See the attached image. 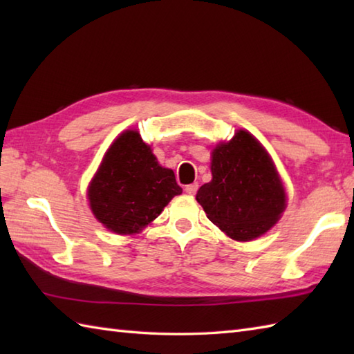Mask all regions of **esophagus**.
<instances>
[{"instance_id": "34e87169", "label": "esophagus", "mask_w": 354, "mask_h": 354, "mask_svg": "<svg viewBox=\"0 0 354 354\" xmlns=\"http://www.w3.org/2000/svg\"><path fill=\"white\" fill-rule=\"evenodd\" d=\"M198 189H199V185H198L196 183H193V184H190V185H185V193H189V194H196Z\"/></svg>"}]
</instances>
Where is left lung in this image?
Masks as SVG:
<instances>
[{"label": "left lung", "instance_id": "1", "mask_svg": "<svg viewBox=\"0 0 354 354\" xmlns=\"http://www.w3.org/2000/svg\"><path fill=\"white\" fill-rule=\"evenodd\" d=\"M212 175L196 201L228 237L248 242L280 219L286 208L283 183L272 158L250 132L237 131L213 149Z\"/></svg>", "mask_w": 354, "mask_h": 354}]
</instances>
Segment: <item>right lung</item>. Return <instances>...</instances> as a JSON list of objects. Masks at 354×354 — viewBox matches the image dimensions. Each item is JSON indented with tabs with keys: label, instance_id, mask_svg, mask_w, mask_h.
<instances>
[{
	"label": "right lung",
	"instance_id": "add662e5",
	"mask_svg": "<svg viewBox=\"0 0 354 354\" xmlns=\"http://www.w3.org/2000/svg\"><path fill=\"white\" fill-rule=\"evenodd\" d=\"M181 193L175 173L158 164L138 131L112 142L88 187L95 219L122 236L140 232Z\"/></svg>",
	"mask_w": 354,
	"mask_h": 354
}]
</instances>
